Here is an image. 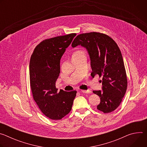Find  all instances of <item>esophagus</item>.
I'll list each match as a JSON object with an SVG mask.
<instances>
[{
  "label": "esophagus",
  "mask_w": 147,
  "mask_h": 147,
  "mask_svg": "<svg viewBox=\"0 0 147 147\" xmlns=\"http://www.w3.org/2000/svg\"><path fill=\"white\" fill-rule=\"evenodd\" d=\"M80 92H82V93H90L91 91L90 90H80Z\"/></svg>",
  "instance_id": "1"
}]
</instances>
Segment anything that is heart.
Here are the masks:
<instances>
[{"label": "heart", "mask_w": 147, "mask_h": 147, "mask_svg": "<svg viewBox=\"0 0 147 147\" xmlns=\"http://www.w3.org/2000/svg\"><path fill=\"white\" fill-rule=\"evenodd\" d=\"M81 52H81V51H77L76 52H75V53H74V54H76V53H81Z\"/></svg>", "instance_id": "b5f03b06"}]
</instances>
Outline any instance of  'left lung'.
<instances>
[{
	"instance_id": "obj_1",
	"label": "left lung",
	"mask_w": 147,
	"mask_h": 147,
	"mask_svg": "<svg viewBox=\"0 0 147 147\" xmlns=\"http://www.w3.org/2000/svg\"><path fill=\"white\" fill-rule=\"evenodd\" d=\"M86 48L91 59L92 77H102V91H93L100 99L97 109L112 112L120 105L127 87V79L121 51L116 42L103 33L91 32L77 35L71 46Z\"/></svg>"
}]
</instances>
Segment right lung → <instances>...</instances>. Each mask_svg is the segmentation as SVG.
I'll return each mask as SVG.
<instances>
[{
    "mask_svg": "<svg viewBox=\"0 0 147 147\" xmlns=\"http://www.w3.org/2000/svg\"><path fill=\"white\" fill-rule=\"evenodd\" d=\"M76 33L42 40L35 47L30 61V81L33 99L47 117L60 120L71 110L76 91H57L56 81L60 61Z\"/></svg>",
    "mask_w": 147,
    "mask_h": 147,
    "instance_id": "1",
    "label": "right lung"
}]
</instances>
